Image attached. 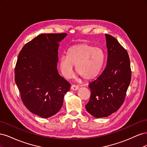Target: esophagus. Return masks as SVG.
<instances>
[{
    "instance_id": "34e87169",
    "label": "esophagus",
    "mask_w": 147,
    "mask_h": 147,
    "mask_svg": "<svg viewBox=\"0 0 147 147\" xmlns=\"http://www.w3.org/2000/svg\"><path fill=\"white\" fill-rule=\"evenodd\" d=\"M78 88H79L78 86L75 85V84H72V85L71 86V89H72V90L76 91V90H78Z\"/></svg>"
}]
</instances>
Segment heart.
<instances>
[{"instance_id": "1", "label": "heart", "mask_w": 147, "mask_h": 147, "mask_svg": "<svg viewBox=\"0 0 147 147\" xmlns=\"http://www.w3.org/2000/svg\"><path fill=\"white\" fill-rule=\"evenodd\" d=\"M105 53L100 47L83 43L70 47L67 55L59 59V68L64 76L70 78L74 65L77 72L85 80H90L98 75L105 63Z\"/></svg>"}]
</instances>
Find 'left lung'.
<instances>
[{"mask_svg": "<svg viewBox=\"0 0 147 147\" xmlns=\"http://www.w3.org/2000/svg\"><path fill=\"white\" fill-rule=\"evenodd\" d=\"M108 51L107 63L100 76L89 84L90 99L85 105L93 117L109 116L121 107L131 80L128 53L117 40L105 34Z\"/></svg>", "mask_w": 147, "mask_h": 147, "instance_id": "8db88e82", "label": "left lung"}]
</instances>
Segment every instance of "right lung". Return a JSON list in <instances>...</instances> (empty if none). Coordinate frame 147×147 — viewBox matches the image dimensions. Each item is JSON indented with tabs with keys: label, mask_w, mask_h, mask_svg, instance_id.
Instances as JSON below:
<instances>
[{
	"label": "right lung",
	"mask_w": 147,
	"mask_h": 147,
	"mask_svg": "<svg viewBox=\"0 0 147 147\" xmlns=\"http://www.w3.org/2000/svg\"><path fill=\"white\" fill-rule=\"evenodd\" d=\"M66 33L42 34L20 51L15 69V80L24 105L30 112L47 118L63 105L70 84L57 70L58 47Z\"/></svg>",
	"instance_id": "right-lung-1"
}]
</instances>
